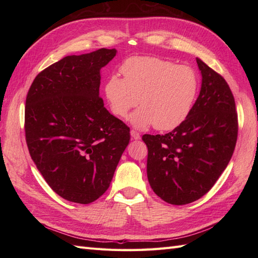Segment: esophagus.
<instances>
[{
    "instance_id": "34e87169",
    "label": "esophagus",
    "mask_w": 258,
    "mask_h": 258,
    "mask_svg": "<svg viewBox=\"0 0 258 258\" xmlns=\"http://www.w3.org/2000/svg\"><path fill=\"white\" fill-rule=\"evenodd\" d=\"M131 136H132V139H134V140H140V139H141L140 133H138V132H136V131H134V130L131 131Z\"/></svg>"
}]
</instances>
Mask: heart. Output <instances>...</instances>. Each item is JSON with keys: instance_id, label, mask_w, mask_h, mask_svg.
I'll list each match as a JSON object with an SVG mask.
<instances>
[{"instance_id": "1", "label": "heart", "mask_w": 258, "mask_h": 258, "mask_svg": "<svg viewBox=\"0 0 258 258\" xmlns=\"http://www.w3.org/2000/svg\"><path fill=\"white\" fill-rule=\"evenodd\" d=\"M124 79L111 75L105 83V96L112 112L125 117L135 128L168 131L177 127L187 118L200 89L195 71L167 59L139 56L128 58L120 68Z\"/></svg>"}]
</instances>
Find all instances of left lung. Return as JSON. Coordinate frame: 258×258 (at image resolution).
<instances>
[{"label":"left lung","instance_id":"8db88e82","mask_svg":"<svg viewBox=\"0 0 258 258\" xmlns=\"http://www.w3.org/2000/svg\"><path fill=\"white\" fill-rule=\"evenodd\" d=\"M200 95L184 122L164 135H143L149 150L147 178L172 205L201 199L220 178L237 141V113L226 81L196 57Z\"/></svg>","mask_w":258,"mask_h":258}]
</instances>
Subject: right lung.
<instances>
[{
    "mask_svg": "<svg viewBox=\"0 0 258 258\" xmlns=\"http://www.w3.org/2000/svg\"><path fill=\"white\" fill-rule=\"evenodd\" d=\"M100 48L65 56L33 81L25 102L30 155L64 200L90 204L109 187L130 128L104 107L101 70L116 55Z\"/></svg>",
    "mask_w": 258,
    "mask_h": 258,
    "instance_id": "1",
    "label": "right lung"
}]
</instances>
